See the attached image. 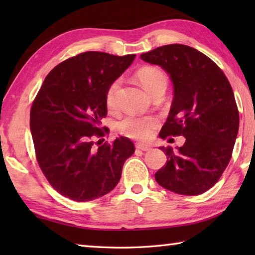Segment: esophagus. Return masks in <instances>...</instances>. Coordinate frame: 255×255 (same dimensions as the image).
<instances>
[{"label":"esophagus","mask_w":255,"mask_h":255,"mask_svg":"<svg viewBox=\"0 0 255 255\" xmlns=\"http://www.w3.org/2000/svg\"><path fill=\"white\" fill-rule=\"evenodd\" d=\"M136 148L137 149H140V150H144V152H147V150L152 149L148 145H144V144H140V143L136 144Z\"/></svg>","instance_id":"obj_1"}]
</instances>
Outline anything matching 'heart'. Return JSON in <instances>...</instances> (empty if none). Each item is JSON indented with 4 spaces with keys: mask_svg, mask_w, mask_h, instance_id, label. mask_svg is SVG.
<instances>
[{
    "mask_svg": "<svg viewBox=\"0 0 255 255\" xmlns=\"http://www.w3.org/2000/svg\"><path fill=\"white\" fill-rule=\"evenodd\" d=\"M136 77L145 91L150 96L158 91L165 92L167 77L162 70L154 66H146L136 73ZM119 82L115 81L106 94L108 109L114 110L117 107V93ZM157 126V119L150 116H127L118 123V130L124 136L133 139H147Z\"/></svg>",
    "mask_w": 255,
    "mask_h": 255,
    "instance_id": "heart-1",
    "label": "heart"
}]
</instances>
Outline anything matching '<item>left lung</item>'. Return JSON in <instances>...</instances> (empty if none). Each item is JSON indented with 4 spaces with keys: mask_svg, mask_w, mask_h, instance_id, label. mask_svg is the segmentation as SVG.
I'll use <instances>...</instances> for the list:
<instances>
[{
    "mask_svg": "<svg viewBox=\"0 0 255 255\" xmlns=\"http://www.w3.org/2000/svg\"><path fill=\"white\" fill-rule=\"evenodd\" d=\"M140 58L161 66L173 83V101L159 137L185 138L178 150L159 147L167 161L155 180L179 195H201L225 171L239 132L240 116L230 82L209 57L185 45L157 47Z\"/></svg>",
    "mask_w": 255,
    "mask_h": 255,
    "instance_id": "1",
    "label": "left lung"
}]
</instances>
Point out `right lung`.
<instances>
[{
	"label": "right lung",
	"mask_w": 255,
	"mask_h": 255,
	"mask_svg": "<svg viewBox=\"0 0 255 255\" xmlns=\"http://www.w3.org/2000/svg\"><path fill=\"white\" fill-rule=\"evenodd\" d=\"M135 57L76 55L49 72L34 99L30 130L38 164L51 187L71 200L91 201L110 192L135 152L127 137L94 147V138L105 135L108 89Z\"/></svg>",
	"instance_id": "1"
}]
</instances>
